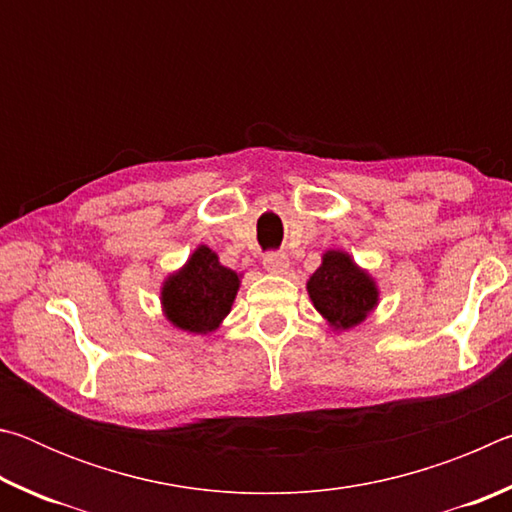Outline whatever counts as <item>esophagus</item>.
Returning <instances> with one entry per match:
<instances>
[{
    "mask_svg": "<svg viewBox=\"0 0 512 512\" xmlns=\"http://www.w3.org/2000/svg\"><path fill=\"white\" fill-rule=\"evenodd\" d=\"M264 268L268 273H275V275L287 273V268H289L287 253H266L264 255Z\"/></svg>",
    "mask_w": 512,
    "mask_h": 512,
    "instance_id": "obj_1",
    "label": "esophagus"
}]
</instances>
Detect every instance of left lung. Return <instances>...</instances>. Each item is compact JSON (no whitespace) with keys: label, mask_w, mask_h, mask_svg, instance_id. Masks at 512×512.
<instances>
[{"label":"left lung","mask_w":512,"mask_h":512,"mask_svg":"<svg viewBox=\"0 0 512 512\" xmlns=\"http://www.w3.org/2000/svg\"><path fill=\"white\" fill-rule=\"evenodd\" d=\"M309 298L336 329L359 325L377 305V287L372 277L341 250H327L323 264L307 282Z\"/></svg>","instance_id":"left-lung-1"}]
</instances>
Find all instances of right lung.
<instances>
[{"label": "right lung", "mask_w": 512, "mask_h": 512, "mask_svg": "<svg viewBox=\"0 0 512 512\" xmlns=\"http://www.w3.org/2000/svg\"><path fill=\"white\" fill-rule=\"evenodd\" d=\"M239 289V275L219 264L207 246L194 250L178 273L167 277L162 287L164 314L185 332L207 334L230 314Z\"/></svg>", "instance_id": "right-lung-1"}]
</instances>
